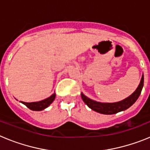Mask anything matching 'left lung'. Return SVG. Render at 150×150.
I'll return each instance as SVG.
<instances>
[{
  "mask_svg": "<svg viewBox=\"0 0 150 150\" xmlns=\"http://www.w3.org/2000/svg\"><path fill=\"white\" fill-rule=\"evenodd\" d=\"M144 74H143L140 83L137 89L135 90L134 92L132 93L129 97L121 101L115 102V103H100V102H97L95 100L88 98L83 93H81L82 99L85 102V104L95 112L106 115L115 114V113H117L121 111L125 110L134 104L141 93L143 86H144Z\"/></svg>",
  "mask_w": 150,
  "mask_h": 150,
  "instance_id": "8db88e82",
  "label": "left lung"
}]
</instances>
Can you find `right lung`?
<instances>
[{
  "label": "right lung",
  "mask_w": 150,
  "mask_h": 150,
  "mask_svg": "<svg viewBox=\"0 0 150 150\" xmlns=\"http://www.w3.org/2000/svg\"><path fill=\"white\" fill-rule=\"evenodd\" d=\"M55 98V93L52 94L50 97H49L48 98H46L44 100H42L40 101L37 102H30V103H27V102H22V104H25L27 107H28L29 109L31 110L34 111H40L46 109V107H48L50 104L53 102Z\"/></svg>",
  "instance_id": "obj_1"
}]
</instances>
